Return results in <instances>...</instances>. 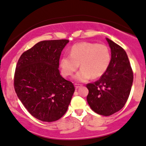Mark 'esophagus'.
Listing matches in <instances>:
<instances>
[{
    "instance_id": "esophagus-1",
    "label": "esophagus",
    "mask_w": 146,
    "mask_h": 146,
    "mask_svg": "<svg viewBox=\"0 0 146 146\" xmlns=\"http://www.w3.org/2000/svg\"><path fill=\"white\" fill-rule=\"evenodd\" d=\"M80 87H81V85H80V84L75 83V87H76V89H78Z\"/></svg>"
}]
</instances>
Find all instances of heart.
I'll use <instances>...</instances> for the list:
<instances>
[{"label": "heart", "instance_id": "1", "mask_svg": "<svg viewBox=\"0 0 146 146\" xmlns=\"http://www.w3.org/2000/svg\"><path fill=\"white\" fill-rule=\"evenodd\" d=\"M111 54L108 46L95 42H82L72 46L70 54L61 57L60 67L64 77L73 74L79 68H82L74 76L78 82H86L92 77L102 76L110 65Z\"/></svg>", "mask_w": 146, "mask_h": 146}]
</instances>
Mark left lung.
I'll return each instance as SVG.
<instances>
[{
    "label": "left lung",
    "instance_id": "8db88e82",
    "mask_svg": "<svg viewBox=\"0 0 146 146\" xmlns=\"http://www.w3.org/2000/svg\"><path fill=\"white\" fill-rule=\"evenodd\" d=\"M111 59L106 73L94 83L87 84V101L93 111L109 116L125 105L132 86L134 75L127 53L122 47L106 38Z\"/></svg>",
    "mask_w": 146,
    "mask_h": 146
}]
</instances>
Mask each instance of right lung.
<instances>
[{
  "instance_id": "obj_1",
  "label": "right lung",
  "mask_w": 146,
  "mask_h": 146,
  "mask_svg": "<svg viewBox=\"0 0 146 146\" xmlns=\"http://www.w3.org/2000/svg\"><path fill=\"white\" fill-rule=\"evenodd\" d=\"M68 40L38 42L18 60L14 76L15 92L31 115L43 122L62 117L75 92L73 84L61 76V53Z\"/></svg>"
}]
</instances>
